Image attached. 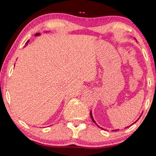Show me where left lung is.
Wrapping results in <instances>:
<instances>
[{
	"label": "left lung",
	"instance_id": "left-lung-1",
	"mask_svg": "<svg viewBox=\"0 0 156 156\" xmlns=\"http://www.w3.org/2000/svg\"><path fill=\"white\" fill-rule=\"evenodd\" d=\"M90 115H91V120H92V121H93V122H94L95 124H96V125H97L98 126V127H100V128H101L102 129H104L103 128L100 127V126H98V125H97V124H96V121H95V120H94V118H93V115H92V113H91V112H90ZM139 118H138V120H137L136 121V122H134L133 123H135V122H137V121H138V120H139ZM129 126H127V127H129ZM118 129H115V130H112V131H118Z\"/></svg>",
	"mask_w": 156,
	"mask_h": 156
}]
</instances>
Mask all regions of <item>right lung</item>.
<instances>
[{"label": "right lung", "mask_w": 156, "mask_h": 156, "mask_svg": "<svg viewBox=\"0 0 156 156\" xmlns=\"http://www.w3.org/2000/svg\"><path fill=\"white\" fill-rule=\"evenodd\" d=\"M40 35H41L40 34H39V33H37V34H35V36H40ZM29 41H27V43H25V46H27V43H29Z\"/></svg>", "instance_id": "obj_1"}]
</instances>
